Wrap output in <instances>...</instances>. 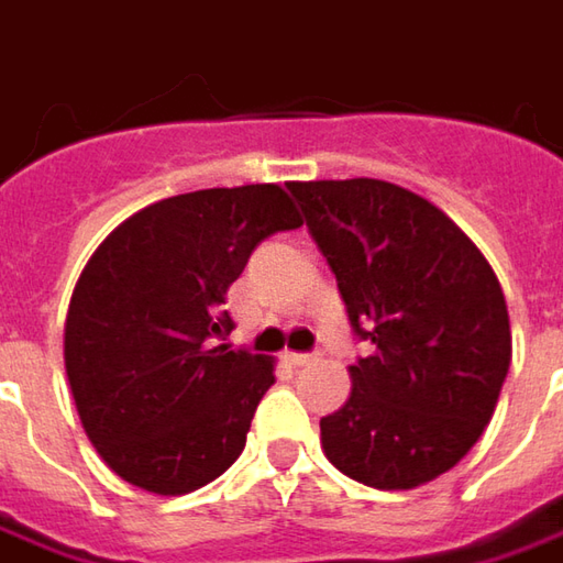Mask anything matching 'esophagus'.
<instances>
[{"instance_id":"1","label":"esophagus","mask_w":563,"mask_h":563,"mask_svg":"<svg viewBox=\"0 0 563 563\" xmlns=\"http://www.w3.org/2000/svg\"><path fill=\"white\" fill-rule=\"evenodd\" d=\"M285 360H288L291 366H310V363H316V354H297V351H288Z\"/></svg>"}]
</instances>
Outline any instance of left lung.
Returning a JSON list of instances; mask_svg holds the SVG:
<instances>
[{
    "mask_svg": "<svg viewBox=\"0 0 563 563\" xmlns=\"http://www.w3.org/2000/svg\"><path fill=\"white\" fill-rule=\"evenodd\" d=\"M369 357L319 420L322 451L363 486L407 492L479 442L510 366L505 291L442 209L378 178L291 181Z\"/></svg>",
    "mask_w": 563,
    "mask_h": 563,
    "instance_id": "8db88e82",
    "label": "left lung"
}]
</instances>
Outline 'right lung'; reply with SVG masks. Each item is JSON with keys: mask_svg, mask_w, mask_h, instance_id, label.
I'll list each match as a JSON object with an SVG mask.
<instances>
[{"mask_svg": "<svg viewBox=\"0 0 563 563\" xmlns=\"http://www.w3.org/2000/svg\"><path fill=\"white\" fill-rule=\"evenodd\" d=\"M300 225L278 185L209 187L143 206L93 250L65 316V373L106 466L187 495L234 464L275 360L209 347L253 247Z\"/></svg>", "mask_w": 563, "mask_h": 563, "instance_id": "obj_1", "label": "right lung"}]
</instances>
